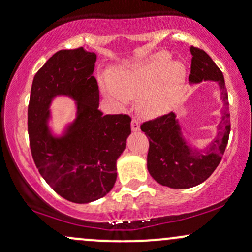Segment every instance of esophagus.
<instances>
[{"label":"esophagus","instance_id":"34e87169","mask_svg":"<svg viewBox=\"0 0 252 252\" xmlns=\"http://www.w3.org/2000/svg\"><path fill=\"white\" fill-rule=\"evenodd\" d=\"M131 129L132 131H138V130H140V122H138V120H136V118H132Z\"/></svg>","mask_w":252,"mask_h":252}]
</instances>
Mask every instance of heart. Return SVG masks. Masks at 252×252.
Segmentation results:
<instances>
[{"mask_svg": "<svg viewBox=\"0 0 252 252\" xmlns=\"http://www.w3.org/2000/svg\"><path fill=\"white\" fill-rule=\"evenodd\" d=\"M169 59L168 53H160L122 68L115 76L114 83L108 79L102 80L104 94L121 104L130 97L142 94L138 98L141 111L144 114L163 111L186 78L185 66L179 62L167 65Z\"/></svg>", "mask_w": 252, "mask_h": 252, "instance_id": "1", "label": "heart"}]
</instances>
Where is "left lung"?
I'll return each mask as SVG.
<instances>
[{"label":"left lung","instance_id":"obj_1","mask_svg":"<svg viewBox=\"0 0 252 252\" xmlns=\"http://www.w3.org/2000/svg\"><path fill=\"white\" fill-rule=\"evenodd\" d=\"M189 82L213 80L218 83L224 102L218 134L205 150L194 148L185 140L182 129L174 112L144 122L141 130L149 140L147 167L155 181L170 189H190L209 179L220 163L230 135L228 97L224 76L205 51L190 47Z\"/></svg>","mask_w":252,"mask_h":252}]
</instances>
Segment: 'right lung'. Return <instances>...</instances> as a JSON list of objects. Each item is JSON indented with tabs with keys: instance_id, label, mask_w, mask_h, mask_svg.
<instances>
[{
	"instance_id": "add662e5",
	"label": "right lung",
	"mask_w": 252,
	"mask_h": 252,
	"mask_svg": "<svg viewBox=\"0 0 252 252\" xmlns=\"http://www.w3.org/2000/svg\"><path fill=\"white\" fill-rule=\"evenodd\" d=\"M97 56L83 47L53 54L36 72L28 105V134L33 160L45 181L66 200L88 204L106 195L117 178V158L131 132L128 115L98 109L94 77ZM76 102L77 116L63 135L51 134L49 106L56 96Z\"/></svg>"
}]
</instances>
